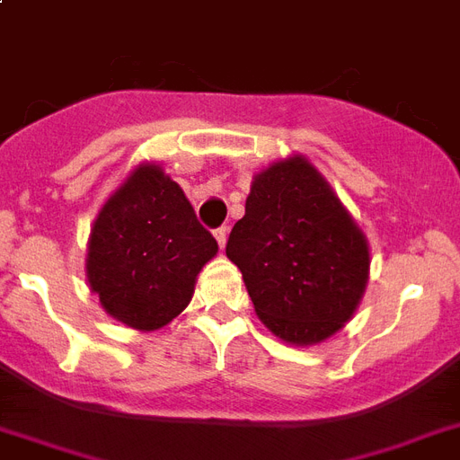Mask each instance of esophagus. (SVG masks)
I'll return each instance as SVG.
<instances>
[{
	"label": "esophagus",
	"instance_id": "obj_1",
	"mask_svg": "<svg viewBox=\"0 0 460 460\" xmlns=\"http://www.w3.org/2000/svg\"><path fill=\"white\" fill-rule=\"evenodd\" d=\"M215 238H217V243H219V248H226V238H229V229L226 226H222V229H217L215 231Z\"/></svg>",
	"mask_w": 460,
	"mask_h": 460
}]
</instances>
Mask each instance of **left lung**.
<instances>
[{"label": "left lung", "instance_id": "left-lung-1", "mask_svg": "<svg viewBox=\"0 0 460 460\" xmlns=\"http://www.w3.org/2000/svg\"><path fill=\"white\" fill-rule=\"evenodd\" d=\"M226 258L274 336L314 346L356 314L370 279V245L334 188L303 155L252 176Z\"/></svg>", "mask_w": 460, "mask_h": 460}]
</instances>
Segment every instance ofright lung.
Listing matches in <instances>:
<instances>
[{
	"label": "right lung",
	"instance_id": "obj_1",
	"mask_svg": "<svg viewBox=\"0 0 460 460\" xmlns=\"http://www.w3.org/2000/svg\"><path fill=\"white\" fill-rule=\"evenodd\" d=\"M217 251L179 183L157 162H140L90 226L85 279L110 317L155 332L186 310Z\"/></svg>",
	"mask_w": 460,
	"mask_h": 460
}]
</instances>
